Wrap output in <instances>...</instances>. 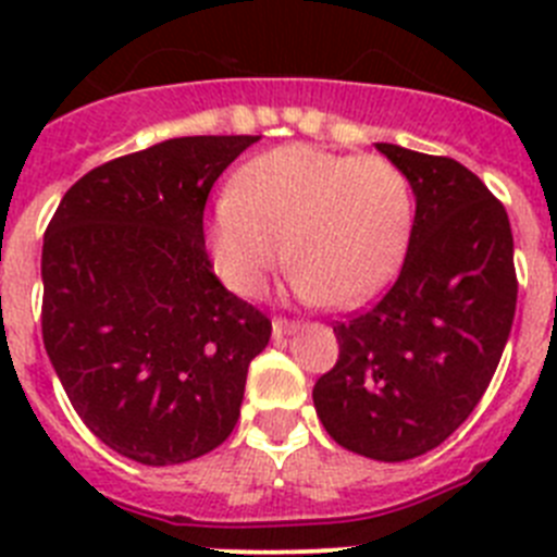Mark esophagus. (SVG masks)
Returning <instances> with one entry per match:
<instances>
[{"instance_id":"1","label":"esophagus","mask_w":557,"mask_h":557,"mask_svg":"<svg viewBox=\"0 0 557 557\" xmlns=\"http://www.w3.org/2000/svg\"><path fill=\"white\" fill-rule=\"evenodd\" d=\"M298 329V321H289V318H275L273 321V337H287Z\"/></svg>"}]
</instances>
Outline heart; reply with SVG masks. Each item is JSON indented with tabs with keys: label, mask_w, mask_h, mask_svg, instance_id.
I'll return each mask as SVG.
<instances>
[{
	"label": "heart",
	"mask_w": 557,
	"mask_h": 557,
	"mask_svg": "<svg viewBox=\"0 0 557 557\" xmlns=\"http://www.w3.org/2000/svg\"><path fill=\"white\" fill-rule=\"evenodd\" d=\"M412 228L410 181L382 156L284 145L236 172L211 218V256L234 293L293 264V287L332 307L366 301L398 268Z\"/></svg>",
	"instance_id": "heart-1"
}]
</instances>
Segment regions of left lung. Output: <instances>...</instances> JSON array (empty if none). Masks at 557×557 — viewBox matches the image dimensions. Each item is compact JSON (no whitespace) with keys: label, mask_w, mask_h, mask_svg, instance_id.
Segmentation results:
<instances>
[{"label":"left lung","mask_w":557,"mask_h":557,"mask_svg":"<svg viewBox=\"0 0 557 557\" xmlns=\"http://www.w3.org/2000/svg\"><path fill=\"white\" fill-rule=\"evenodd\" d=\"M416 191L405 264L371 309L334 323L339 357L314 410L343 449L401 462L480 405L516 312L513 234L491 189L446 156L376 145Z\"/></svg>","instance_id":"8db88e82"}]
</instances>
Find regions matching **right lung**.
Returning <instances> with one entry per match:
<instances>
[{
	"mask_svg": "<svg viewBox=\"0 0 557 557\" xmlns=\"http://www.w3.org/2000/svg\"><path fill=\"white\" fill-rule=\"evenodd\" d=\"M259 136H181L86 172L44 234L41 334L83 424L145 466L234 432L262 309L223 287L206 250L214 181Z\"/></svg>",
	"mask_w": 557,
	"mask_h": 557,
	"instance_id": "1",
	"label": "right lung"
}]
</instances>
